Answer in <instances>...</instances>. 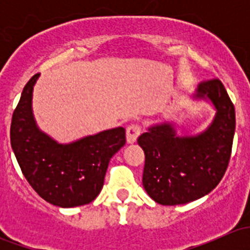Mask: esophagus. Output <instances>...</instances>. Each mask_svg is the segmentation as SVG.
Instances as JSON below:
<instances>
[{"label":"esophagus","mask_w":250,"mask_h":250,"mask_svg":"<svg viewBox=\"0 0 250 250\" xmlns=\"http://www.w3.org/2000/svg\"><path fill=\"white\" fill-rule=\"evenodd\" d=\"M141 133V128L138 125H132L127 128L125 130V138H127L128 144H134L139 138Z\"/></svg>","instance_id":"esophagus-1"}]
</instances>
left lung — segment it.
I'll list each match as a JSON object with an SVG mask.
<instances>
[{
    "label": "left lung",
    "instance_id": "obj_1",
    "mask_svg": "<svg viewBox=\"0 0 250 250\" xmlns=\"http://www.w3.org/2000/svg\"><path fill=\"white\" fill-rule=\"evenodd\" d=\"M193 99L210 102L215 117L200 134L180 137L170 122L138 138L145 153L143 185L155 202L185 204L208 195L228 169L236 128L234 106L220 80L204 81Z\"/></svg>",
    "mask_w": 250,
    "mask_h": 250
}]
</instances>
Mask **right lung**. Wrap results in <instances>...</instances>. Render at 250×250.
<instances>
[{
	"label": "right lung",
	"instance_id": "1",
	"mask_svg": "<svg viewBox=\"0 0 250 250\" xmlns=\"http://www.w3.org/2000/svg\"><path fill=\"white\" fill-rule=\"evenodd\" d=\"M40 74L30 78L13 112L11 145L31 188L44 201L62 208L95 200L104 185L113 155L125 144V128L117 127L59 144L42 132L32 113V90Z\"/></svg>",
	"mask_w": 250,
	"mask_h": 250
}]
</instances>
